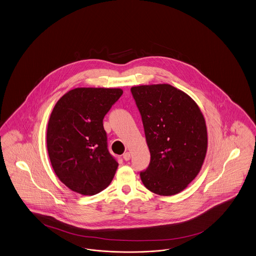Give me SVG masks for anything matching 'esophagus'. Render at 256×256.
I'll return each instance as SVG.
<instances>
[{
  "instance_id": "obj_1",
  "label": "esophagus",
  "mask_w": 256,
  "mask_h": 256,
  "mask_svg": "<svg viewBox=\"0 0 256 256\" xmlns=\"http://www.w3.org/2000/svg\"><path fill=\"white\" fill-rule=\"evenodd\" d=\"M130 157H132V154H130V152H126V154H124L123 158L126 160V161L130 160Z\"/></svg>"
}]
</instances>
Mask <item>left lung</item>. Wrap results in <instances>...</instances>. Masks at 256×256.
<instances>
[{
  "label": "left lung",
  "instance_id": "left-lung-1",
  "mask_svg": "<svg viewBox=\"0 0 256 256\" xmlns=\"http://www.w3.org/2000/svg\"><path fill=\"white\" fill-rule=\"evenodd\" d=\"M132 93L150 152L141 180L155 194H177L204 163L208 150L204 115L190 96L168 84L136 86Z\"/></svg>",
  "mask_w": 256,
  "mask_h": 256
}]
</instances>
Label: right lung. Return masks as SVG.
Masks as SVG:
<instances>
[{
  "label": "right lung",
  "mask_w": 256,
  "mask_h": 256,
  "mask_svg": "<svg viewBox=\"0 0 256 256\" xmlns=\"http://www.w3.org/2000/svg\"><path fill=\"white\" fill-rule=\"evenodd\" d=\"M122 94L121 88H76L54 106L48 152L54 172L72 192L94 195L112 183L118 163L108 150L102 119Z\"/></svg>",
  "instance_id": "obj_1"
}]
</instances>
